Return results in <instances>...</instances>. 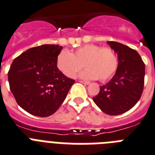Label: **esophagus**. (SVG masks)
<instances>
[{"label": "esophagus", "instance_id": "esophagus-1", "mask_svg": "<svg viewBox=\"0 0 155 155\" xmlns=\"http://www.w3.org/2000/svg\"><path fill=\"white\" fill-rule=\"evenodd\" d=\"M80 83H82V84H86V85H87V84H90V82L88 81H84V80H80Z\"/></svg>", "mask_w": 155, "mask_h": 155}]
</instances>
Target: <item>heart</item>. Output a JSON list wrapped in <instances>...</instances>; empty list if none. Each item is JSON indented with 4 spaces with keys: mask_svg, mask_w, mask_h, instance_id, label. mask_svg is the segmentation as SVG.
<instances>
[{
    "mask_svg": "<svg viewBox=\"0 0 155 155\" xmlns=\"http://www.w3.org/2000/svg\"><path fill=\"white\" fill-rule=\"evenodd\" d=\"M58 68L66 76L74 77L84 64L86 70L80 76L87 80L106 81L118 68V57L112 48H102L95 45H85L75 49L72 54L68 50H62L56 59Z\"/></svg>",
    "mask_w": 155,
    "mask_h": 155,
    "instance_id": "1",
    "label": "heart"
}]
</instances>
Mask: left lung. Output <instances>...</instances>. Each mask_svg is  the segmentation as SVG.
<instances>
[{
    "label": "left lung",
    "instance_id": "1",
    "mask_svg": "<svg viewBox=\"0 0 155 155\" xmlns=\"http://www.w3.org/2000/svg\"><path fill=\"white\" fill-rule=\"evenodd\" d=\"M107 44L118 53V68L112 79L100 87L93 101L104 113L117 115L131 109L140 99L144 87L145 64L134 49L115 41H108Z\"/></svg>",
    "mask_w": 155,
    "mask_h": 155
}]
</instances>
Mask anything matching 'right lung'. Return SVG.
<instances>
[{
  "mask_svg": "<svg viewBox=\"0 0 155 155\" xmlns=\"http://www.w3.org/2000/svg\"><path fill=\"white\" fill-rule=\"evenodd\" d=\"M61 50L58 45L32 48L15 58L10 66V90L19 106L31 114L48 117L56 112L75 83L57 68Z\"/></svg>",
  "mask_w": 155,
  "mask_h": 155,
  "instance_id": "obj_1",
  "label": "right lung"
}]
</instances>
